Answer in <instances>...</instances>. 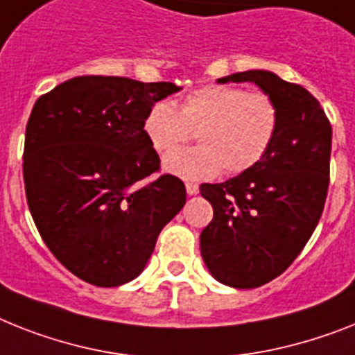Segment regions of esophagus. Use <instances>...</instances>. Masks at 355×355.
I'll use <instances>...</instances> for the list:
<instances>
[{
	"label": "esophagus",
	"mask_w": 355,
	"mask_h": 355,
	"mask_svg": "<svg viewBox=\"0 0 355 355\" xmlns=\"http://www.w3.org/2000/svg\"><path fill=\"white\" fill-rule=\"evenodd\" d=\"M184 187H187V194L189 196H196L199 192V187L196 183H187Z\"/></svg>",
	"instance_id": "obj_1"
}]
</instances>
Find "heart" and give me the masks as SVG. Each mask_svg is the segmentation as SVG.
<instances>
[{
    "mask_svg": "<svg viewBox=\"0 0 355 355\" xmlns=\"http://www.w3.org/2000/svg\"><path fill=\"white\" fill-rule=\"evenodd\" d=\"M279 105L268 92L236 85H205L190 90L180 110L168 99L152 103L143 119L150 146L166 156L192 139L199 146L178 150L163 161L166 172L187 181L237 175L266 156L279 130Z\"/></svg>",
    "mask_w": 355,
    "mask_h": 355,
    "instance_id": "1",
    "label": "heart"
}]
</instances>
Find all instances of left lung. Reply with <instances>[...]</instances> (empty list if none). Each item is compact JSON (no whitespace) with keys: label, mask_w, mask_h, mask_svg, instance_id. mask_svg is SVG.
<instances>
[{"label":"left lung","mask_w":355,"mask_h":355,"mask_svg":"<svg viewBox=\"0 0 355 355\" xmlns=\"http://www.w3.org/2000/svg\"><path fill=\"white\" fill-rule=\"evenodd\" d=\"M219 83L252 81L279 105V130L254 168L199 192L214 209L201 256L216 279L256 288L288 268L319 223L330 183L332 127L318 99L268 70H247Z\"/></svg>","instance_id":"left-lung-1"}]
</instances>
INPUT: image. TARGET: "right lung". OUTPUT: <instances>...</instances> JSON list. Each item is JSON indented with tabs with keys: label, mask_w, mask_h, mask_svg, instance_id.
I'll list each match as a JSON object with an SVG mask.
<instances>
[{
	"label": "right lung",
	"mask_w": 355,
	"mask_h": 355,
	"mask_svg": "<svg viewBox=\"0 0 355 355\" xmlns=\"http://www.w3.org/2000/svg\"><path fill=\"white\" fill-rule=\"evenodd\" d=\"M168 81L79 76L40 96L26 123L23 181L37 232L61 265L96 286L137 277L183 209L180 178L159 174L143 132Z\"/></svg>",
	"instance_id": "1"
}]
</instances>
